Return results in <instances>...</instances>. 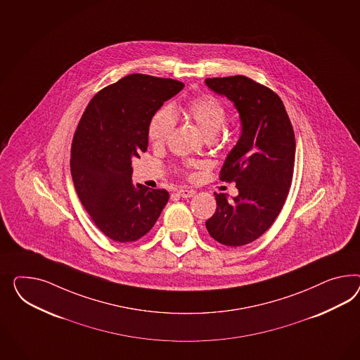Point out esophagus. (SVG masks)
Instances as JSON below:
<instances>
[{"label": "esophagus", "mask_w": 360, "mask_h": 360, "mask_svg": "<svg viewBox=\"0 0 360 360\" xmlns=\"http://www.w3.org/2000/svg\"><path fill=\"white\" fill-rule=\"evenodd\" d=\"M176 195L182 196V198H193L195 195L194 190H187V188H181L176 191Z\"/></svg>", "instance_id": "1"}]
</instances>
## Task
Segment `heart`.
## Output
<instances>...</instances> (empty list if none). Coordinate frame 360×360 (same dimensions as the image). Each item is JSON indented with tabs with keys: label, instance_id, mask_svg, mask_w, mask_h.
Here are the masks:
<instances>
[{
	"label": "heart",
	"instance_id": "1",
	"mask_svg": "<svg viewBox=\"0 0 360 360\" xmlns=\"http://www.w3.org/2000/svg\"><path fill=\"white\" fill-rule=\"evenodd\" d=\"M185 115L193 120L207 137H214L226 120V106L221 99L211 94L193 98L186 105ZM175 117L170 107L158 108L148 124V139L155 146L165 144L174 129Z\"/></svg>",
	"mask_w": 360,
	"mask_h": 360
}]
</instances>
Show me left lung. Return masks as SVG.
<instances>
[{"label":"left lung","mask_w":360,"mask_h":360,"mask_svg":"<svg viewBox=\"0 0 360 360\" xmlns=\"http://www.w3.org/2000/svg\"><path fill=\"white\" fill-rule=\"evenodd\" d=\"M240 112L243 134L224 162L220 179L236 182L232 200L214 194L216 211L205 221L210 236L225 246H243L261 237L282 211L291 187L295 134L282 99L246 76L207 78Z\"/></svg>","instance_id":"left-lung-1"}]
</instances>
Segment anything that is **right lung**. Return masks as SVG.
Here are the masks:
<instances>
[{"instance_id": "1", "label": "right lung", "mask_w": 360, "mask_h": 360, "mask_svg": "<svg viewBox=\"0 0 360 360\" xmlns=\"http://www.w3.org/2000/svg\"><path fill=\"white\" fill-rule=\"evenodd\" d=\"M184 82L129 75L98 91L78 122L70 148L76 193L98 229L117 243L146 236L164 210V188L132 185L131 160L148 148V124Z\"/></svg>"}]
</instances>
